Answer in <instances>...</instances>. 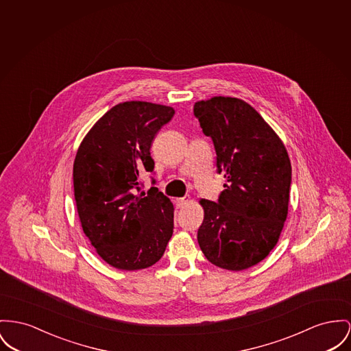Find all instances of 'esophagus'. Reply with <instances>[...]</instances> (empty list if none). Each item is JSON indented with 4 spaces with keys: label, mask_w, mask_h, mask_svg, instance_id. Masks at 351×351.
<instances>
[{
    "label": "esophagus",
    "mask_w": 351,
    "mask_h": 351,
    "mask_svg": "<svg viewBox=\"0 0 351 351\" xmlns=\"http://www.w3.org/2000/svg\"><path fill=\"white\" fill-rule=\"evenodd\" d=\"M189 202H190L189 198H178V199H177V205H178L180 208H184Z\"/></svg>",
    "instance_id": "34e87169"
}]
</instances>
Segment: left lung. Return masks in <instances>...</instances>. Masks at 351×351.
Masks as SVG:
<instances>
[{"instance_id":"obj_1","label":"left lung","mask_w":351,"mask_h":351,"mask_svg":"<svg viewBox=\"0 0 351 351\" xmlns=\"http://www.w3.org/2000/svg\"><path fill=\"white\" fill-rule=\"evenodd\" d=\"M211 137L226 184L218 202L201 199L198 243L213 265L241 271L269 256L280 239L291 184V164L278 134L243 99L211 97L194 104Z\"/></svg>"}]
</instances>
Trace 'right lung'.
<instances>
[{
    "mask_svg": "<svg viewBox=\"0 0 351 351\" xmlns=\"http://www.w3.org/2000/svg\"><path fill=\"white\" fill-rule=\"evenodd\" d=\"M174 116L171 106L121 102L93 125L73 164L81 226L97 254L119 270L150 267L164 256L174 206L157 187L140 193V173L153 171L152 142Z\"/></svg>",
    "mask_w": 351,
    "mask_h": 351,
    "instance_id": "obj_1",
    "label": "right lung"
}]
</instances>
